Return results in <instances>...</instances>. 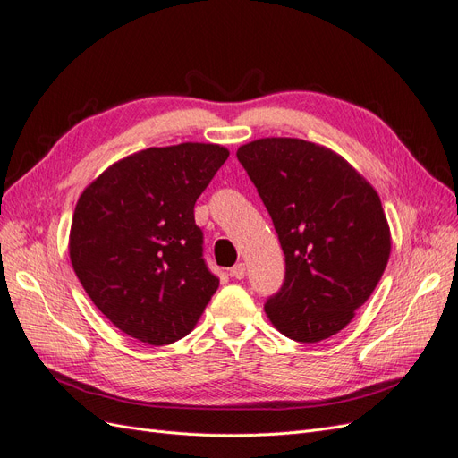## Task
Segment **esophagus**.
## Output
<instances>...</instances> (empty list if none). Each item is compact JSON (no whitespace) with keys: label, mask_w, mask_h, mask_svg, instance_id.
<instances>
[{"label":"esophagus","mask_w":458,"mask_h":458,"mask_svg":"<svg viewBox=\"0 0 458 458\" xmlns=\"http://www.w3.org/2000/svg\"><path fill=\"white\" fill-rule=\"evenodd\" d=\"M229 273H231V276H234V279H244V275H246L244 263H237V266H233Z\"/></svg>","instance_id":"1"}]
</instances>
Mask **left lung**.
Returning <instances> with one entry per match:
<instances>
[{"instance_id": "left-lung-1", "label": "left lung", "mask_w": 458, "mask_h": 458, "mask_svg": "<svg viewBox=\"0 0 458 458\" xmlns=\"http://www.w3.org/2000/svg\"><path fill=\"white\" fill-rule=\"evenodd\" d=\"M284 252V283L266 313L284 336L315 344L348 325L392 250L380 199L336 152L267 137L237 150Z\"/></svg>"}]
</instances>
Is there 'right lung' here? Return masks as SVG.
<instances>
[{"label": "right lung", "mask_w": 458, "mask_h": 458, "mask_svg": "<svg viewBox=\"0 0 458 458\" xmlns=\"http://www.w3.org/2000/svg\"><path fill=\"white\" fill-rule=\"evenodd\" d=\"M227 157L210 143L152 147L113 164L81 192L72 267L99 311L131 338L182 340L217 290L195 202Z\"/></svg>", "instance_id": "add662e5"}]
</instances>
